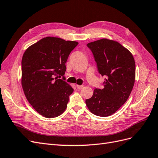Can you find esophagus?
I'll return each instance as SVG.
<instances>
[{
	"label": "esophagus",
	"mask_w": 158,
	"mask_h": 158,
	"mask_svg": "<svg viewBox=\"0 0 158 158\" xmlns=\"http://www.w3.org/2000/svg\"><path fill=\"white\" fill-rule=\"evenodd\" d=\"M84 87L83 85H76V88H77L78 89H81Z\"/></svg>",
	"instance_id": "esophagus-1"
}]
</instances>
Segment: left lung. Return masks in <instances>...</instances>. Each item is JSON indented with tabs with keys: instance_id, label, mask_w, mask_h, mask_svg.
I'll use <instances>...</instances> for the list:
<instances>
[{
	"instance_id": "1",
	"label": "left lung",
	"mask_w": 158,
	"mask_h": 158,
	"mask_svg": "<svg viewBox=\"0 0 158 158\" xmlns=\"http://www.w3.org/2000/svg\"><path fill=\"white\" fill-rule=\"evenodd\" d=\"M99 73L105 76L102 89H95L85 100L89 111L99 117L115 113L130 95L135 81V61L131 52L118 42L106 38L89 43Z\"/></svg>"
}]
</instances>
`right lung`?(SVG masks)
Segmentation results:
<instances>
[{
	"mask_svg": "<svg viewBox=\"0 0 158 158\" xmlns=\"http://www.w3.org/2000/svg\"><path fill=\"white\" fill-rule=\"evenodd\" d=\"M78 44L46 37L26 50L22 59L21 82L27 101L41 115L54 118L67 107L73 88L58 76H64L68 57Z\"/></svg>",
	"mask_w": 158,
	"mask_h": 158,
	"instance_id": "right-lung-1",
	"label": "right lung"
}]
</instances>
